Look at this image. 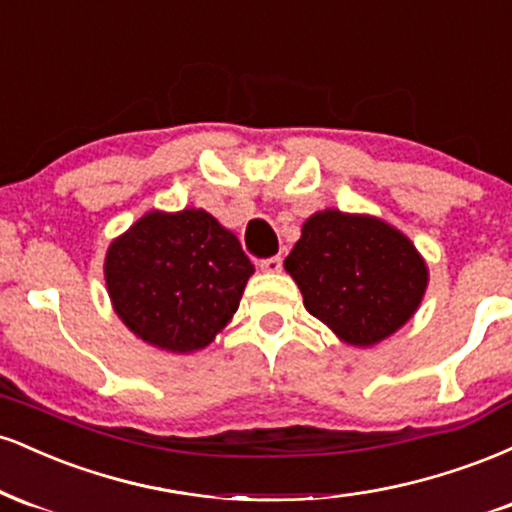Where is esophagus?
I'll return each mask as SVG.
<instances>
[{"label":"esophagus","instance_id":"34e87169","mask_svg":"<svg viewBox=\"0 0 512 512\" xmlns=\"http://www.w3.org/2000/svg\"><path fill=\"white\" fill-rule=\"evenodd\" d=\"M260 269H262V272H267V274L281 272V257L276 255V257H269V260H262Z\"/></svg>","mask_w":512,"mask_h":512}]
</instances>
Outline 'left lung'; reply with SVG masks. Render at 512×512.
<instances>
[{
	"label": "left lung",
	"mask_w": 512,
	"mask_h": 512,
	"mask_svg": "<svg viewBox=\"0 0 512 512\" xmlns=\"http://www.w3.org/2000/svg\"><path fill=\"white\" fill-rule=\"evenodd\" d=\"M284 267L305 310L358 349L402 330L428 286V264L399 228L339 209L305 219Z\"/></svg>",
	"instance_id": "obj_1"
}]
</instances>
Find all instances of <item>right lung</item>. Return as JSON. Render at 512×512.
<instances>
[{
  "label": "right lung",
  "instance_id": "right-lung-1",
  "mask_svg": "<svg viewBox=\"0 0 512 512\" xmlns=\"http://www.w3.org/2000/svg\"><path fill=\"white\" fill-rule=\"evenodd\" d=\"M103 272L134 337L192 354L231 322L255 264L209 211L151 209L110 243Z\"/></svg>",
  "mask_w": 512,
  "mask_h": 512
}]
</instances>
